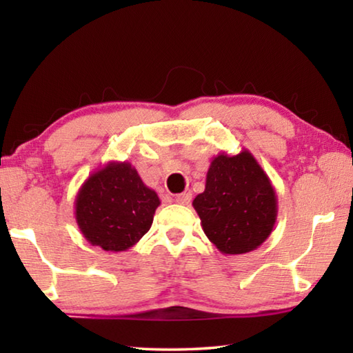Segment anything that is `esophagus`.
<instances>
[{"label": "esophagus", "mask_w": 353, "mask_h": 353, "mask_svg": "<svg viewBox=\"0 0 353 353\" xmlns=\"http://www.w3.org/2000/svg\"><path fill=\"white\" fill-rule=\"evenodd\" d=\"M174 201L177 202V204H181V205H188L190 201H191V193H190V191H185V193L177 194Z\"/></svg>", "instance_id": "obj_1"}]
</instances>
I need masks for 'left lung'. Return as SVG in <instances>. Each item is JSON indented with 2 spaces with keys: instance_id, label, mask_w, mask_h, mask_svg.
I'll list each match as a JSON object with an SVG mask.
<instances>
[{
  "instance_id": "left-lung-1",
  "label": "left lung",
  "mask_w": 353,
  "mask_h": 353,
  "mask_svg": "<svg viewBox=\"0 0 353 353\" xmlns=\"http://www.w3.org/2000/svg\"><path fill=\"white\" fill-rule=\"evenodd\" d=\"M193 207L204 234L224 255L261 246L277 219L276 190L248 149L236 155L221 152L212 160L205 190Z\"/></svg>"
}]
</instances>
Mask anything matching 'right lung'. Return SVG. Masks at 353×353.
<instances>
[{"label": "right lung", "instance_id": "right-lung-1", "mask_svg": "<svg viewBox=\"0 0 353 353\" xmlns=\"http://www.w3.org/2000/svg\"><path fill=\"white\" fill-rule=\"evenodd\" d=\"M160 205L129 162H109L77 191L74 216L85 240L107 252H123L151 229Z\"/></svg>", "mask_w": 353, "mask_h": 353}]
</instances>
